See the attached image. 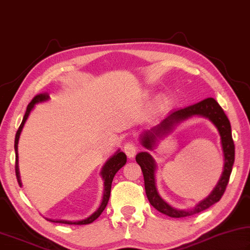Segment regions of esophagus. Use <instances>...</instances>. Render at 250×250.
<instances>
[{
  "label": "esophagus",
  "instance_id": "obj_1",
  "mask_svg": "<svg viewBox=\"0 0 250 250\" xmlns=\"http://www.w3.org/2000/svg\"><path fill=\"white\" fill-rule=\"evenodd\" d=\"M124 151L126 156L128 157V158L133 159L135 155H136V151H137V146L135 145L134 143L129 142V143H126L125 146H124Z\"/></svg>",
  "mask_w": 250,
  "mask_h": 250
}]
</instances>
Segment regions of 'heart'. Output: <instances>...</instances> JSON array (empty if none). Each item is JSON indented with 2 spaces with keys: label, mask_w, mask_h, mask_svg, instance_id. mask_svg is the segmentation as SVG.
<instances>
[{
  "label": "heart",
  "mask_w": 250,
  "mask_h": 250,
  "mask_svg": "<svg viewBox=\"0 0 250 250\" xmlns=\"http://www.w3.org/2000/svg\"><path fill=\"white\" fill-rule=\"evenodd\" d=\"M165 103H166V99L164 98V96H159V98H157L156 101H155L154 108L155 109H159V108H161V107L164 106Z\"/></svg>",
  "instance_id": "1"
}]
</instances>
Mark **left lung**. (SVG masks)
Wrapping results in <instances>:
<instances>
[{"mask_svg": "<svg viewBox=\"0 0 250 250\" xmlns=\"http://www.w3.org/2000/svg\"><path fill=\"white\" fill-rule=\"evenodd\" d=\"M196 116L208 118L217 127L221 137L225 166H223V172L220 180L207 198L199 201L192 208L177 209L166 203L159 194L155 183L156 164L154 159L151 156V152H155L154 149L158 144L172 133L179 125ZM139 143L146 149L145 151H141L136 155V161L141 166L144 174L146 195L149 203L159 212L171 217H186L202 212L221 200L222 195L225 192L227 183H229L231 169H233L235 146L233 137H231V127L229 118L220 106V104L213 98L205 99L199 103L191 105V106L172 112L159 124L152 126L150 129L144 130L139 136Z\"/></svg>", "mask_w": 250, "mask_h": 250, "instance_id": "obj_1", "label": "left lung"}]
</instances>
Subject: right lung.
<instances>
[{
    "instance_id": "obj_1",
    "label": "right lung",
    "mask_w": 250,
    "mask_h": 250,
    "mask_svg": "<svg viewBox=\"0 0 250 250\" xmlns=\"http://www.w3.org/2000/svg\"><path fill=\"white\" fill-rule=\"evenodd\" d=\"M49 100H50L49 95H47V94H39L37 96H35L32 102L28 104L27 108H26V113H25V115L23 117V121H21V124L20 128L16 133L15 144H14L15 155H16L15 172H16V178H17V181H19L20 187L23 186V183H21V180L20 167H19V142H20L21 130H23L25 123H26V121L28 120L30 113H32V111L35 108V106H36V104L45 103ZM126 161H127V157H126L124 152L121 151V149H117L111 157H109V158L106 161H105V164L103 165V167H102V169H101V172H100L101 177H102V180L104 181L102 201H101L100 207L96 208L95 211L91 214V215H89L85 218H82V220H78V221L54 220V218H48V217H46V220L49 221V222L62 223V224H69V225H86V224H90V223H92V222H94L96 218H98L101 215V213L104 211L105 207L107 205V202L109 200V194H111V188H112V182H113L114 176H115L116 172L123 167V166H125Z\"/></svg>"
}]
</instances>
